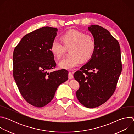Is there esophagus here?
Returning a JSON list of instances; mask_svg holds the SVG:
<instances>
[{
	"label": "esophagus",
	"mask_w": 134,
	"mask_h": 134,
	"mask_svg": "<svg viewBox=\"0 0 134 134\" xmlns=\"http://www.w3.org/2000/svg\"><path fill=\"white\" fill-rule=\"evenodd\" d=\"M73 78V74L71 72H69V74H68V79L69 80H71Z\"/></svg>",
	"instance_id": "1"
}]
</instances>
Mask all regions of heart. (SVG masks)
<instances>
[{
    "instance_id": "1",
    "label": "heart",
    "mask_w": 134,
    "mask_h": 134,
    "mask_svg": "<svg viewBox=\"0 0 134 134\" xmlns=\"http://www.w3.org/2000/svg\"><path fill=\"white\" fill-rule=\"evenodd\" d=\"M62 43L56 39L51 44L50 50L58 59L62 57L66 49H69V56L59 63L60 67L71 69L77 66L80 60L85 61L92 56L95 49V42L92 36L76 31L70 30L62 37Z\"/></svg>"
}]
</instances>
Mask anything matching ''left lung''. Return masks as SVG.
Listing matches in <instances>:
<instances>
[{"label": "left lung", "instance_id": "8db88e82", "mask_svg": "<svg viewBox=\"0 0 134 134\" xmlns=\"http://www.w3.org/2000/svg\"><path fill=\"white\" fill-rule=\"evenodd\" d=\"M95 42L90 60L74 74L80 87L76 92L79 102L88 108L107 101L116 90L122 70L120 45L105 29L98 25L88 27Z\"/></svg>", "mask_w": 134, "mask_h": 134}]
</instances>
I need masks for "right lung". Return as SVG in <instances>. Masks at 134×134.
<instances>
[{
	"instance_id": "right-lung-1",
	"label": "right lung",
	"mask_w": 134,
	"mask_h": 134,
	"mask_svg": "<svg viewBox=\"0 0 134 134\" xmlns=\"http://www.w3.org/2000/svg\"><path fill=\"white\" fill-rule=\"evenodd\" d=\"M57 31L46 26L29 33L14 50L13 76L17 87L24 100L37 108L48 104L68 78L64 69L48 72L56 66L50 47Z\"/></svg>"
}]
</instances>
